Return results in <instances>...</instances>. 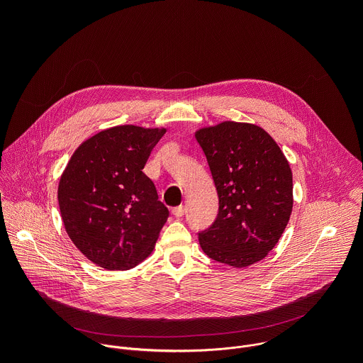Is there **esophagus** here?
Returning a JSON list of instances; mask_svg holds the SVG:
<instances>
[{
	"label": "esophagus",
	"instance_id": "esophagus-1",
	"mask_svg": "<svg viewBox=\"0 0 363 363\" xmlns=\"http://www.w3.org/2000/svg\"><path fill=\"white\" fill-rule=\"evenodd\" d=\"M184 213H185V210H184V206H182V205L175 206V208H172V214H174L175 217H182V216H184Z\"/></svg>",
	"mask_w": 363,
	"mask_h": 363
}]
</instances>
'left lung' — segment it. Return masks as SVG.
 I'll use <instances>...</instances> for the list:
<instances>
[{
    "label": "left lung",
    "mask_w": 363,
    "mask_h": 363,
    "mask_svg": "<svg viewBox=\"0 0 363 363\" xmlns=\"http://www.w3.org/2000/svg\"><path fill=\"white\" fill-rule=\"evenodd\" d=\"M195 138L208 161L218 194V216L198 233L213 260L247 267L279 242L293 210V175L276 140L260 126L223 122Z\"/></svg>",
    "instance_id": "1"
}]
</instances>
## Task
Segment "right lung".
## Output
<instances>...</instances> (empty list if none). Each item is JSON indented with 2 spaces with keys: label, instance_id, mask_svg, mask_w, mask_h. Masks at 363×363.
I'll return each mask as SVG.
<instances>
[{
  "label": "right lung",
  "instance_id": "obj_1",
  "mask_svg": "<svg viewBox=\"0 0 363 363\" xmlns=\"http://www.w3.org/2000/svg\"><path fill=\"white\" fill-rule=\"evenodd\" d=\"M167 129L123 125L84 140L59 182V205L73 244L106 270H129L152 252L169 211L143 174Z\"/></svg>",
  "mask_w": 363,
  "mask_h": 363
}]
</instances>
